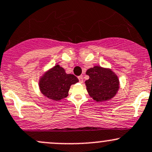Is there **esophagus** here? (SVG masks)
<instances>
[{"mask_svg": "<svg viewBox=\"0 0 152 152\" xmlns=\"http://www.w3.org/2000/svg\"><path fill=\"white\" fill-rule=\"evenodd\" d=\"M78 79H79L80 83H83V81H84V79H83L82 76H79V77H78Z\"/></svg>", "mask_w": 152, "mask_h": 152, "instance_id": "1", "label": "esophagus"}]
</instances>
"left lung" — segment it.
<instances>
[{"mask_svg":"<svg viewBox=\"0 0 152 152\" xmlns=\"http://www.w3.org/2000/svg\"><path fill=\"white\" fill-rule=\"evenodd\" d=\"M89 79L85 81L88 93L95 101H106L113 98L119 89V80L111 70L94 66L86 71Z\"/></svg>","mask_w":152,"mask_h":152,"instance_id":"8db88e82","label":"left lung"}]
</instances>
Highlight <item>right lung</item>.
Listing matches in <instances>:
<instances>
[{"mask_svg":"<svg viewBox=\"0 0 152 152\" xmlns=\"http://www.w3.org/2000/svg\"><path fill=\"white\" fill-rule=\"evenodd\" d=\"M79 81L76 76L67 74L62 67L56 65L43 75L39 80V89L45 96L58 101L68 96L71 84Z\"/></svg>","mask_w":152,"mask_h":152,"instance_id":"add662e5","label":"right lung"}]
</instances>
